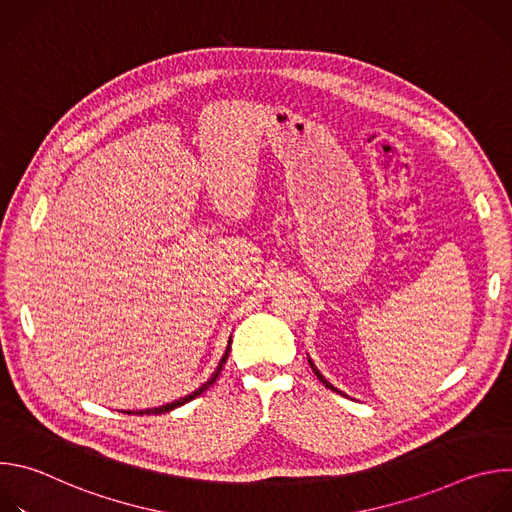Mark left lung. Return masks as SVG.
Instances as JSON below:
<instances>
[{
    "mask_svg": "<svg viewBox=\"0 0 512 512\" xmlns=\"http://www.w3.org/2000/svg\"><path fill=\"white\" fill-rule=\"evenodd\" d=\"M308 362H310V367H312V371H314V373H316V377H318V379H320V383H322V385H324V387H326V389H330V391H334V393H340V395H342V391H338V389H336V387H334V385H332V383H328V381H326V379H324V377H322V373H320V371H318V369H316V364H314V362H312V358H310V356H308Z\"/></svg>",
    "mask_w": 512,
    "mask_h": 512,
    "instance_id": "left-lung-1",
    "label": "left lung"
}]
</instances>
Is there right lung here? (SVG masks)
I'll list each match as a JSON object with an SVG mask.
<instances>
[{
	"label": "right lung",
	"mask_w": 512,
	"mask_h": 512,
	"mask_svg": "<svg viewBox=\"0 0 512 512\" xmlns=\"http://www.w3.org/2000/svg\"><path fill=\"white\" fill-rule=\"evenodd\" d=\"M229 352H231V340H229V346H227V350H225V354H223V358H221V362H218V367H216V371L212 373V377L202 385V387H198L196 391H192L190 395H186V397H180L178 401H172V403H166V405H162V407H154V409H145V411H133V413H137V415H152V413H168V411H172V409H176V407H180V405H184V403H188V401H192L194 397H198L200 393H204L216 379H218V375H221V371H223V364L227 362V358H229ZM127 413H131V411H127Z\"/></svg>",
	"instance_id": "obj_1"
}]
</instances>
